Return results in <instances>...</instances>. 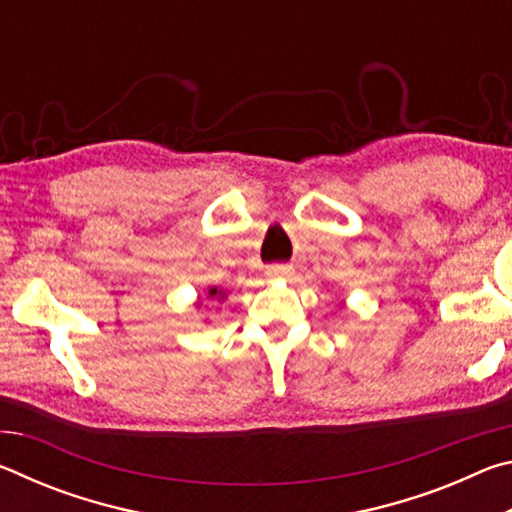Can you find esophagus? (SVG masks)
<instances>
[{"label": "esophagus", "mask_w": 512, "mask_h": 512, "mask_svg": "<svg viewBox=\"0 0 512 512\" xmlns=\"http://www.w3.org/2000/svg\"><path fill=\"white\" fill-rule=\"evenodd\" d=\"M291 273H293V268L287 266V264L266 266V277H271V280H275V277H289Z\"/></svg>", "instance_id": "obj_1"}]
</instances>
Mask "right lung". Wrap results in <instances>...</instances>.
<instances>
[{"mask_svg":"<svg viewBox=\"0 0 512 512\" xmlns=\"http://www.w3.org/2000/svg\"><path fill=\"white\" fill-rule=\"evenodd\" d=\"M207 298H223V291H219L216 287H212L210 291H207Z\"/></svg>","mask_w":512,"mask_h":512,"instance_id":"add662e5","label":"right lung"}]
</instances>
